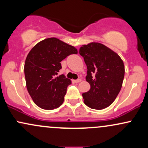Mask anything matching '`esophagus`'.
I'll return each instance as SVG.
<instances>
[{
    "mask_svg": "<svg viewBox=\"0 0 148 148\" xmlns=\"http://www.w3.org/2000/svg\"><path fill=\"white\" fill-rule=\"evenodd\" d=\"M81 79H76V80H74V83H79V82H81Z\"/></svg>",
    "mask_w": 148,
    "mask_h": 148,
    "instance_id": "34e87169",
    "label": "esophagus"
}]
</instances>
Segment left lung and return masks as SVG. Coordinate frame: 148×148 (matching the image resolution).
<instances>
[{"label":"left lung","instance_id":"left-lung-1","mask_svg":"<svg viewBox=\"0 0 148 148\" xmlns=\"http://www.w3.org/2000/svg\"><path fill=\"white\" fill-rule=\"evenodd\" d=\"M80 55L87 66L86 81L89 91L82 94L85 104L93 109L109 106L121 90L125 76V65L120 56L99 42L82 45Z\"/></svg>","mask_w":148,"mask_h":148}]
</instances>
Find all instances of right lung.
<instances>
[{
	"mask_svg": "<svg viewBox=\"0 0 148 148\" xmlns=\"http://www.w3.org/2000/svg\"><path fill=\"white\" fill-rule=\"evenodd\" d=\"M74 53H78L75 47L56 37L42 40L28 53L24 64L26 88L40 108L52 110L62 104L72 81L63 74L55 76L62 68L61 61Z\"/></svg>",
	"mask_w": 148,
	"mask_h": 148,
	"instance_id": "right-lung-1",
	"label": "right lung"
}]
</instances>
